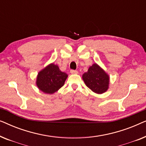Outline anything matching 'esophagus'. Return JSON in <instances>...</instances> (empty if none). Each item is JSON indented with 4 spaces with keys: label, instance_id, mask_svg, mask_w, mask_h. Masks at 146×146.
I'll list each match as a JSON object with an SVG mask.
<instances>
[{
    "label": "esophagus",
    "instance_id": "1",
    "mask_svg": "<svg viewBox=\"0 0 146 146\" xmlns=\"http://www.w3.org/2000/svg\"><path fill=\"white\" fill-rule=\"evenodd\" d=\"M70 73L72 74H78V71L75 70H71Z\"/></svg>",
    "mask_w": 146,
    "mask_h": 146
}]
</instances>
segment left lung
I'll use <instances>...</instances> for the list:
<instances>
[{
	"mask_svg": "<svg viewBox=\"0 0 146 146\" xmlns=\"http://www.w3.org/2000/svg\"><path fill=\"white\" fill-rule=\"evenodd\" d=\"M85 84L96 94H103L109 88L110 78L106 72L97 64H94L82 75Z\"/></svg>",
	"mask_w": 146,
	"mask_h": 146,
	"instance_id": "left-lung-1",
	"label": "left lung"
}]
</instances>
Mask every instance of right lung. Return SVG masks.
Returning a JSON list of instances; mask_svg holds the SVG:
<instances>
[{"instance_id":"1","label":"right lung","mask_w":146,"mask_h":146,"mask_svg":"<svg viewBox=\"0 0 146 146\" xmlns=\"http://www.w3.org/2000/svg\"><path fill=\"white\" fill-rule=\"evenodd\" d=\"M67 77V74L60 70L57 65L52 63L39 72L36 83L42 92L52 94L63 86Z\"/></svg>"}]
</instances>
